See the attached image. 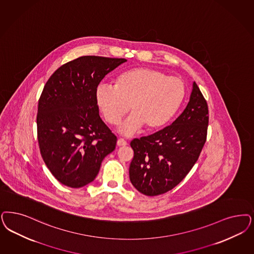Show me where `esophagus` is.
Returning a JSON list of instances; mask_svg holds the SVG:
<instances>
[{
    "instance_id": "esophagus-1",
    "label": "esophagus",
    "mask_w": 254,
    "mask_h": 254,
    "mask_svg": "<svg viewBox=\"0 0 254 254\" xmlns=\"http://www.w3.org/2000/svg\"><path fill=\"white\" fill-rule=\"evenodd\" d=\"M117 145L118 146H126V145H127V142L124 139H119L117 140Z\"/></svg>"
}]
</instances>
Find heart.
Returning a JSON list of instances; mask_svg holds the SVG:
<instances>
[{
    "label": "heart",
    "mask_w": 254,
    "mask_h": 254,
    "mask_svg": "<svg viewBox=\"0 0 254 254\" xmlns=\"http://www.w3.org/2000/svg\"><path fill=\"white\" fill-rule=\"evenodd\" d=\"M185 96L181 79L149 67L126 70L116 77L114 87L100 84L96 89V104L110 125H117L129 109L132 114L119 127L127 136L142 126L147 130L164 127L182 105Z\"/></svg>",
    "instance_id": "1"
}]
</instances>
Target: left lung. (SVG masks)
Masks as SVG:
<instances>
[{
	"instance_id": "obj_1",
	"label": "left lung",
	"mask_w": 254,
	"mask_h": 254,
	"mask_svg": "<svg viewBox=\"0 0 254 254\" xmlns=\"http://www.w3.org/2000/svg\"><path fill=\"white\" fill-rule=\"evenodd\" d=\"M208 119L206 100L194 81L188 105L171 126L130 142L134 158L129 178L135 189L157 196L179 184L201 154Z\"/></svg>"
}]
</instances>
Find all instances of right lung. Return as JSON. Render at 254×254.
Returning <instances> with one entry per match:
<instances>
[{
	"mask_svg": "<svg viewBox=\"0 0 254 254\" xmlns=\"http://www.w3.org/2000/svg\"><path fill=\"white\" fill-rule=\"evenodd\" d=\"M124 58L81 56L63 64L38 101L37 139L45 164L61 183L79 189L93 182L117 138L99 116L96 89Z\"/></svg>",
	"mask_w": 254,
	"mask_h": 254,
	"instance_id": "obj_1",
	"label": "right lung"
}]
</instances>
